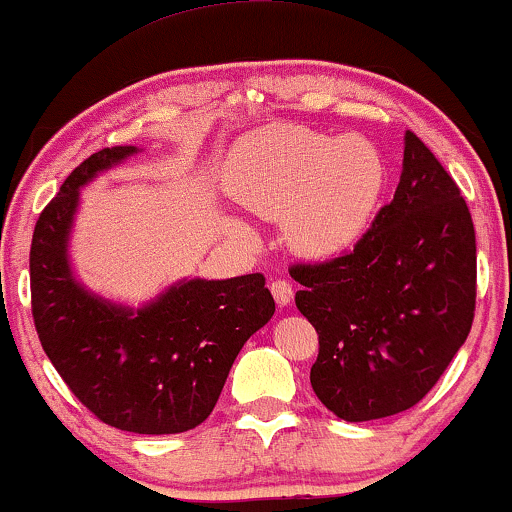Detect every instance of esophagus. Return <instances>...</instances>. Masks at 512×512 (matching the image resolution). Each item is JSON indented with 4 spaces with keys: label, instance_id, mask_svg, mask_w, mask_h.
<instances>
[{
    "label": "esophagus",
    "instance_id": "esophagus-1",
    "mask_svg": "<svg viewBox=\"0 0 512 512\" xmlns=\"http://www.w3.org/2000/svg\"><path fill=\"white\" fill-rule=\"evenodd\" d=\"M269 289H272L274 301L279 305H289L293 301V286L286 279H274Z\"/></svg>",
    "mask_w": 512,
    "mask_h": 512
}]
</instances>
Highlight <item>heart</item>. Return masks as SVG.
I'll use <instances>...</instances> for the list:
<instances>
[{
  "mask_svg": "<svg viewBox=\"0 0 512 512\" xmlns=\"http://www.w3.org/2000/svg\"><path fill=\"white\" fill-rule=\"evenodd\" d=\"M383 185V158L366 139L293 125L252 132L226 166L228 192L255 214L286 219V236L305 255H332L358 240Z\"/></svg>",
  "mask_w": 512,
  "mask_h": 512,
  "instance_id": "obj_1",
  "label": "heart"
}]
</instances>
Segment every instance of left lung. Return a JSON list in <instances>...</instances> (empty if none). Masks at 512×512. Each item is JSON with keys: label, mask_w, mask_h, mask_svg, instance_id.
Here are the masks:
<instances>
[{"label": "left lung", "mask_w": 512, "mask_h": 512, "mask_svg": "<svg viewBox=\"0 0 512 512\" xmlns=\"http://www.w3.org/2000/svg\"><path fill=\"white\" fill-rule=\"evenodd\" d=\"M296 308L315 327L317 399L344 421L385 419L419 404L472 330L477 238L450 173L404 134L395 199L354 250L291 264Z\"/></svg>", "instance_id": "left-lung-1"}]
</instances>
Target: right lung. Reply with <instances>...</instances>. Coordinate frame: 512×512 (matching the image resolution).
<instances>
[{"instance_id":"obj_1","label":"right lung","mask_w":512,"mask_h":512,"mask_svg":"<svg viewBox=\"0 0 512 512\" xmlns=\"http://www.w3.org/2000/svg\"><path fill=\"white\" fill-rule=\"evenodd\" d=\"M134 151L88 156L40 211L31 310L43 351L91 414L120 431L163 436L190 431L214 411L238 351L274 315V298L262 274L182 281L139 310L76 284L67 240L79 187Z\"/></svg>"}]
</instances>
